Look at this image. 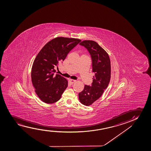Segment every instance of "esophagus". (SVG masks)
I'll return each instance as SVG.
<instances>
[{
	"mask_svg": "<svg viewBox=\"0 0 151 151\" xmlns=\"http://www.w3.org/2000/svg\"><path fill=\"white\" fill-rule=\"evenodd\" d=\"M76 81H75V80H73V79H69V82L70 83V84H73L74 83H75Z\"/></svg>",
	"mask_w": 151,
	"mask_h": 151,
	"instance_id": "34e87169",
	"label": "esophagus"
}]
</instances>
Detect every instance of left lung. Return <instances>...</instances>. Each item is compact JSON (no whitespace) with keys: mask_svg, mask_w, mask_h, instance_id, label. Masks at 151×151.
<instances>
[{"mask_svg":"<svg viewBox=\"0 0 151 151\" xmlns=\"http://www.w3.org/2000/svg\"><path fill=\"white\" fill-rule=\"evenodd\" d=\"M79 44L86 48L90 54L92 72L94 73L91 86L85 85L83 91L79 93L81 103L90 106L101 96L109 85L111 77L110 60L107 52L96 42L85 40Z\"/></svg>","mask_w":151,"mask_h":151,"instance_id":"8db88e82","label":"left lung"}]
</instances>
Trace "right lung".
I'll return each instance as SVG.
<instances>
[{"label":"right lung","instance_id":"add662e5","mask_svg":"<svg viewBox=\"0 0 151 151\" xmlns=\"http://www.w3.org/2000/svg\"><path fill=\"white\" fill-rule=\"evenodd\" d=\"M81 41L75 38L56 37L46 44L35 57L31 69V81L35 93L44 103L59 101L68 87V81L59 74H55L54 68L63 61Z\"/></svg>","mask_w":151,"mask_h":151}]
</instances>
